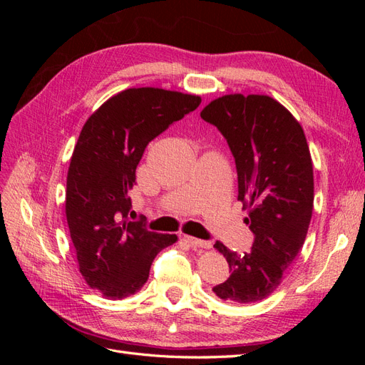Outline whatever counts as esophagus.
<instances>
[{
  "label": "esophagus",
  "instance_id": "obj_1",
  "mask_svg": "<svg viewBox=\"0 0 365 365\" xmlns=\"http://www.w3.org/2000/svg\"><path fill=\"white\" fill-rule=\"evenodd\" d=\"M184 239H185V242H189V244L195 248H204V250L212 248V242L201 240V239H196V237H192V236H185Z\"/></svg>",
  "mask_w": 365,
  "mask_h": 365
}]
</instances>
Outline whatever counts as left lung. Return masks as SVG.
<instances>
[{"instance_id": "8db88e82", "label": "left lung", "mask_w": 365, "mask_h": 365, "mask_svg": "<svg viewBox=\"0 0 365 365\" xmlns=\"http://www.w3.org/2000/svg\"><path fill=\"white\" fill-rule=\"evenodd\" d=\"M201 117L222 132L233 152L237 200L254 233L251 250L242 254L216 242L231 275L213 292L224 302L256 303L279 288L303 248L314 210L311 152L298 120L269 96L225 94Z\"/></svg>"}]
</instances>
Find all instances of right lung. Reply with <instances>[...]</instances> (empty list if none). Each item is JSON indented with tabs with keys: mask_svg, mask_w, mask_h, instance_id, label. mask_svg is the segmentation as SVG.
Here are the masks:
<instances>
[{
	"mask_svg": "<svg viewBox=\"0 0 365 365\" xmlns=\"http://www.w3.org/2000/svg\"><path fill=\"white\" fill-rule=\"evenodd\" d=\"M200 103L195 94L128 88L85 121L68 168L65 215L82 277L105 298L135 294L157 254L178 240L128 220V192L149 141Z\"/></svg>",
	"mask_w": 365,
	"mask_h": 365,
	"instance_id": "obj_1",
	"label": "right lung"
}]
</instances>
